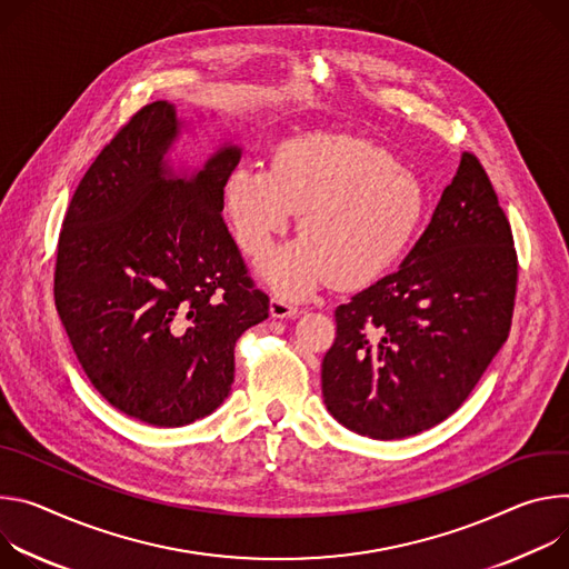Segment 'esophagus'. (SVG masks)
<instances>
[{
    "mask_svg": "<svg viewBox=\"0 0 569 569\" xmlns=\"http://www.w3.org/2000/svg\"><path fill=\"white\" fill-rule=\"evenodd\" d=\"M269 309H271V317L273 319H291V317H296V313H298V307L291 300L282 298V296H273Z\"/></svg>",
    "mask_w": 569,
    "mask_h": 569,
    "instance_id": "1",
    "label": "esophagus"
}]
</instances>
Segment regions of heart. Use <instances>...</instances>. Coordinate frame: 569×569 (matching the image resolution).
Here are the masks:
<instances>
[{"label":"heart","mask_w":569,"mask_h":569,"mask_svg":"<svg viewBox=\"0 0 569 569\" xmlns=\"http://www.w3.org/2000/svg\"><path fill=\"white\" fill-rule=\"evenodd\" d=\"M223 210L250 258L267 256L300 212L302 237L260 267L273 289L298 298L330 278L355 289L385 276L413 241L427 194L372 142L307 133L282 142L271 169L234 167L223 182Z\"/></svg>","instance_id":"obj_1"}]
</instances>
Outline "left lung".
I'll return each instance as SVG.
<instances>
[{"instance_id":"8db88e82","label":"left lung","mask_w":569,"mask_h":569,"mask_svg":"<svg viewBox=\"0 0 569 569\" xmlns=\"http://www.w3.org/2000/svg\"><path fill=\"white\" fill-rule=\"evenodd\" d=\"M516 284L509 219L479 160L463 153L398 271L337 307L321 368L328 411L377 440L443 422L509 339Z\"/></svg>"}]
</instances>
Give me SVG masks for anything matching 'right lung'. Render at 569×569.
I'll return each mask as SVG.
<instances>
[{"label":"right lung","instance_id":"add662e5","mask_svg":"<svg viewBox=\"0 0 569 569\" xmlns=\"http://www.w3.org/2000/svg\"><path fill=\"white\" fill-rule=\"evenodd\" d=\"M187 121L144 106L97 156L62 221L58 317L92 387L156 427L210 416L234 382V343L269 319L223 223V182L241 147L203 167L169 158Z\"/></svg>","mask_w":569,"mask_h":569}]
</instances>
